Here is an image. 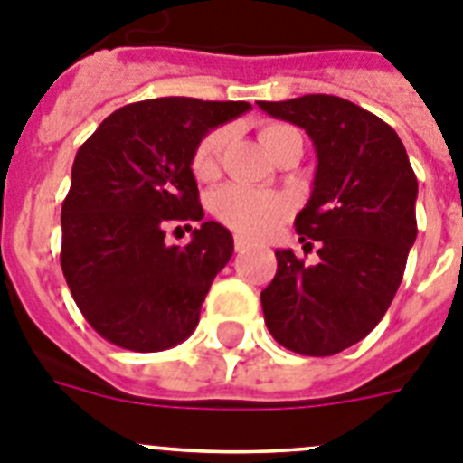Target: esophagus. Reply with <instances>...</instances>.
<instances>
[{
	"label": "esophagus",
	"instance_id": "1",
	"mask_svg": "<svg viewBox=\"0 0 463 463\" xmlns=\"http://www.w3.org/2000/svg\"><path fill=\"white\" fill-rule=\"evenodd\" d=\"M234 248H236V252H243L245 248H250V241L243 239V236H236V239H234Z\"/></svg>",
	"mask_w": 463,
	"mask_h": 463
}]
</instances>
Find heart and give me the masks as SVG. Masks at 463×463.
Returning <instances> with one entry per match:
<instances>
[{"label":"heart","mask_w":463,"mask_h":463,"mask_svg":"<svg viewBox=\"0 0 463 463\" xmlns=\"http://www.w3.org/2000/svg\"><path fill=\"white\" fill-rule=\"evenodd\" d=\"M292 129L282 122H269L260 129L261 143L271 148L282 132ZM224 148V129H211L192 153V174L199 181H213L220 171V157ZM213 215L236 234L267 236L289 213V202L282 194L269 190H255L245 185H227L213 194Z\"/></svg>","instance_id":"obj_1"}]
</instances>
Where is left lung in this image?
Wrapping results in <instances>:
<instances>
[{
    "label": "left lung",
    "mask_w": 463,
    "mask_h": 463,
    "mask_svg": "<svg viewBox=\"0 0 463 463\" xmlns=\"http://www.w3.org/2000/svg\"><path fill=\"white\" fill-rule=\"evenodd\" d=\"M257 106L306 129L317 153L294 227L306 250L320 243V261L306 267L292 250H276L264 322L292 353L329 357L373 331L399 289L417 236L415 171L399 134L353 101L304 94Z\"/></svg>",
    "instance_id": "obj_1"
}]
</instances>
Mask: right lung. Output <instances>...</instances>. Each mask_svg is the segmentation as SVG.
I'll return each instance as SVG.
<instances>
[{
    "instance_id": "1",
    "label": "right lung",
    "mask_w": 463,
    "mask_h": 463,
    "mask_svg": "<svg viewBox=\"0 0 463 463\" xmlns=\"http://www.w3.org/2000/svg\"><path fill=\"white\" fill-rule=\"evenodd\" d=\"M250 109L192 97L137 101L113 110L76 153L60 261L83 317L113 345L159 353L199 325L234 239L203 222L192 153L208 129ZM190 219L203 222L191 243L166 246L165 227Z\"/></svg>"
}]
</instances>
